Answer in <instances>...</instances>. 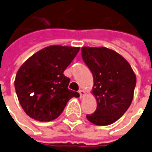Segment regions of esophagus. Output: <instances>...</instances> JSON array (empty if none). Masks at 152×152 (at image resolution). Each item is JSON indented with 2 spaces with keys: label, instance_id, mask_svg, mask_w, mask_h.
I'll return each mask as SVG.
<instances>
[{
  "label": "esophagus",
  "instance_id": "esophagus-1",
  "mask_svg": "<svg viewBox=\"0 0 152 152\" xmlns=\"http://www.w3.org/2000/svg\"><path fill=\"white\" fill-rule=\"evenodd\" d=\"M78 93H79V94H80V98H83L84 95H85V92L83 91V89H80L79 91H78Z\"/></svg>",
  "mask_w": 152,
  "mask_h": 152
}]
</instances>
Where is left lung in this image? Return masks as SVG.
<instances>
[{"label":"left lung","instance_id":"8db88e82","mask_svg":"<svg viewBox=\"0 0 152 152\" xmlns=\"http://www.w3.org/2000/svg\"><path fill=\"white\" fill-rule=\"evenodd\" d=\"M82 58L94 77L93 94L97 109L86 117L97 126H108L119 120L131 105L136 77L122 56L107 48L83 47Z\"/></svg>","mask_w":152,"mask_h":152}]
</instances>
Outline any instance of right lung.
Wrapping results in <instances>:
<instances>
[{
  "label": "right lung",
  "mask_w": 152,
  "mask_h": 152,
  "mask_svg": "<svg viewBox=\"0 0 152 152\" xmlns=\"http://www.w3.org/2000/svg\"><path fill=\"white\" fill-rule=\"evenodd\" d=\"M79 48L49 46L29 58L17 71L15 89L27 115L39 121L55 120L71 98L79 94L68 88L70 78L65 69Z\"/></svg>",
  "instance_id": "right-lung-1"
}]
</instances>
